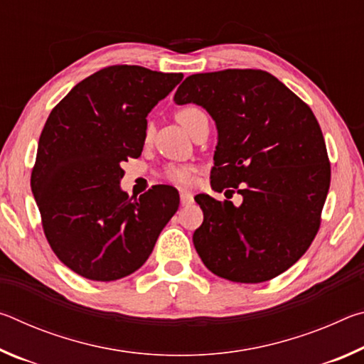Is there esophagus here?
<instances>
[{"instance_id": "esophagus-1", "label": "esophagus", "mask_w": 364, "mask_h": 364, "mask_svg": "<svg viewBox=\"0 0 364 364\" xmlns=\"http://www.w3.org/2000/svg\"><path fill=\"white\" fill-rule=\"evenodd\" d=\"M180 200H181V205L184 207V205H189V204H193L194 202V196H193V193H189V191H181L180 193Z\"/></svg>"}]
</instances>
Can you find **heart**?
Returning <instances> with one entry per match:
<instances>
[{
	"label": "heart",
	"instance_id": "1",
	"mask_svg": "<svg viewBox=\"0 0 364 364\" xmlns=\"http://www.w3.org/2000/svg\"><path fill=\"white\" fill-rule=\"evenodd\" d=\"M200 112L202 110L197 107H183L176 112V120L181 123L184 130L189 132L191 122H193L194 117ZM149 133H151V127L146 130L147 136H149ZM164 176L165 180H168L173 184H178V186H188V184L193 183V168L188 167V165H168V167L164 170Z\"/></svg>",
	"mask_w": 364,
	"mask_h": 364
}]
</instances>
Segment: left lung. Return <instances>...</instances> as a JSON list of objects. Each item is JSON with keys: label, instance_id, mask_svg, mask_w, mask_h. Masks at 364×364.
<instances>
[{"label": "left lung", "instance_id": "left-lung-1", "mask_svg": "<svg viewBox=\"0 0 364 364\" xmlns=\"http://www.w3.org/2000/svg\"><path fill=\"white\" fill-rule=\"evenodd\" d=\"M173 101L210 114L218 132L212 189L242 196L239 207L196 196L204 212L193 234L200 260L232 282L255 284L284 273L315 239L331 183L311 109L271 73L254 69L196 73Z\"/></svg>", "mask_w": 364, "mask_h": 364}]
</instances>
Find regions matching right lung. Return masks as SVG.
I'll use <instances>...</instances> for the list:
<instances>
[{"label":"right lung","mask_w":364,"mask_h":364,"mask_svg":"<svg viewBox=\"0 0 364 364\" xmlns=\"http://www.w3.org/2000/svg\"><path fill=\"white\" fill-rule=\"evenodd\" d=\"M181 80L110 65L73 86L48 117L32 193L53 252L86 279L115 281L139 269L178 210L171 186H154L139 199L122 191L120 165L141 156L147 114Z\"/></svg>","instance_id":"1"}]
</instances>
